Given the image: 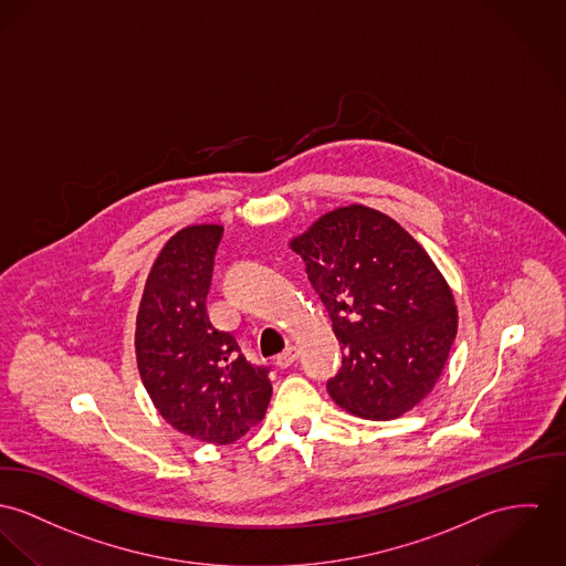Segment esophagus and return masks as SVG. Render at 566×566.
I'll list each match as a JSON object with an SVG mask.
<instances>
[{
	"label": "esophagus",
	"mask_w": 566,
	"mask_h": 566,
	"mask_svg": "<svg viewBox=\"0 0 566 566\" xmlns=\"http://www.w3.org/2000/svg\"><path fill=\"white\" fill-rule=\"evenodd\" d=\"M295 359H297V348L289 347L284 353H280V355L275 357V364H277L280 368H289L291 364H295Z\"/></svg>",
	"instance_id": "obj_1"
}]
</instances>
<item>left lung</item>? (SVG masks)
Wrapping results in <instances>:
<instances>
[{"label":"left lung","mask_w":566,"mask_h":566,"mask_svg":"<svg viewBox=\"0 0 566 566\" xmlns=\"http://www.w3.org/2000/svg\"><path fill=\"white\" fill-rule=\"evenodd\" d=\"M289 245L343 345V368L327 381L334 402L377 422L413 409L436 388L459 325L452 289L427 250L364 205L321 216Z\"/></svg>","instance_id":"8db88e82"}]
</instances>
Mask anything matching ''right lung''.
Instances as JSON below:
<instances>
[{"instance_id":"right-lung-1","label":"right lung","mask_w":566,"mask_h":566,"mask_svg":"<svg viewBox=\"0 0 566 566\" xmlns=\"http://www.w3.org/2000/svg\"><path fill=\"white\" fill-rule=\"evenodd\" d=\"M221 232L219 223L176 232L150 266L135 321L137 370L155 409L182 436L216 446L256 427L271 400L269 370L207 314Z\"/></svg>"}]
</instances>
